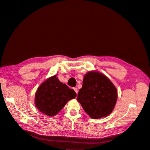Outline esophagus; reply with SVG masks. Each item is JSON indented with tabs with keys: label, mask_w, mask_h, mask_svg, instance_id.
<instances>
[{
	"label": "esophagus",
	"mask_w": 150,
	"mask_h": 150,
	"mask_svg": "<svg viewBox=\"0 0 150 150\" xmlns=\"http://www.w3.org/2000/svg\"><path fill=\"white\" fill-rule=\"evenodd\" d=\"M73 89L74 90V91L76 93V94H78V88H73Z\"/></svg>",
	"instance_id": "esophagus-1"
}]
</instances>
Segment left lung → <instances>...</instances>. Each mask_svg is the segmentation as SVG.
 <instances>
[{"mask_svg":"<svg viewBox=\"0 0 150 150\" xmlns=\"http://www.w3.org/2000/svg\"><path fill=\"white\" fill-rule=\"evenodd\" d=\"M117 98L116 88L110 79L101 72L91 71L84 76L77 100L91 117L99 119L111 114Z\"/></svg>","mask_w":150,"mask_h":150,"instance_id":"1","label":"left lung"}]
</instances>
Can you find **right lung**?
I'll use <instances>...</instances> for the list:
<instances>
[{"label": "right lung", "instance_id": "obj_1", "mask_svg": "<svg viewBox=\"0 0 150 150\" xmlns=\"http://www.w3.org/2000/svg\"><path fill=\"white\" fill-rule=\"evenodd\" d=\"M76 97L74 91L54 75L39 86L35 94L34 103L38 110L51 117L56 115L68 101Z\"/></svg>", "mask_w": 150, "mask_h": 150}]
</instances>
